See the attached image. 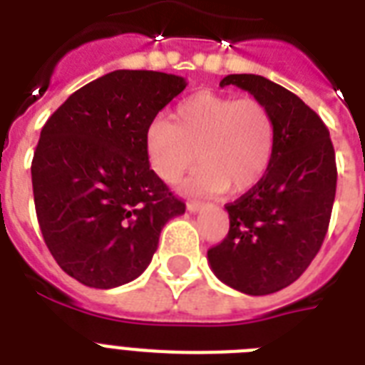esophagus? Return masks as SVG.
I'll return each mask as SVG.
<instances>
[{
    "label": "esophagus",
    "mask_w": 365,
    "mask_h": 365,
    "mask_svg": "<svg viewBox=\"0 0 365 365\" xmlns=\"http://www.w3.org/2000/svg\"><path fill=\"white\" fill-rule=\"evenodd\" d=\"M202 208H205V205H202V202H199V200H189L187 202V210L189 212H199V210H202Z\"/></svg>",
    "instance_id": "34e87169"
}]
</instances>
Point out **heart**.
I'll list each match as a JSON object with an SVG mask.
<instances>
[{"label":"heart","mask_w":365,"mask_h":365,"mask_svg":"<svg viewBox=\"0 0 365 365\" xmlns=\"http://www.w3.org/2000/svg\"><path fill=\"white\" fill-rule=\"evenodd\" d=\"M277 142L271 111L257 98L200 91L183 98L172 121L157 117L145 132V153L157 176L178 183L195 160V191L244 193L269 170Z\"/></svg>","instance_id":"obj_1"}]
</instances>
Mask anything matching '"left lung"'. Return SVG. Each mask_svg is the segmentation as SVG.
<instances>
[{"instance_id":"obj_1","label":"left lung","mask_w":365,"mask_h":365,"mask_svg":"<svg viewBox=\"0 0 365 365\" xmlns=\"http://www.w3.org/2000/svg\"><path fill=\"white\" fill-rule=\"evenodd\" d=\"M227 85L269 108L277 142L263 180L225 206L229 233L208 250V263L242 294H274L305 272L328 233L337 187L334 143L322 119L288 88L254 73L223 77L220 87Z\"/></svg>"}]
</instances>
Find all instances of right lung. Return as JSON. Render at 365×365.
I'll use <instances>...</instances> for the list:
<instances>
[{
    "instance_id": "right-lung-1",
    "label": "right lung",
    "mask_w": 365,
    "mask_h": 365,
    "mask_svg": "<svg viewBox=\"0 0 365 365\" xmlns=\"http://www.w3.org/2000/svg\"><path fill=\"white\" fill-rule=\"evenodd\" d=\"M185 85L115 70L76 91L41 128L31 160L37 222L60 269L88 288L140 277L166 222L185 212L145 153L148 126Z\"/></svg>"
}]
</instances>
